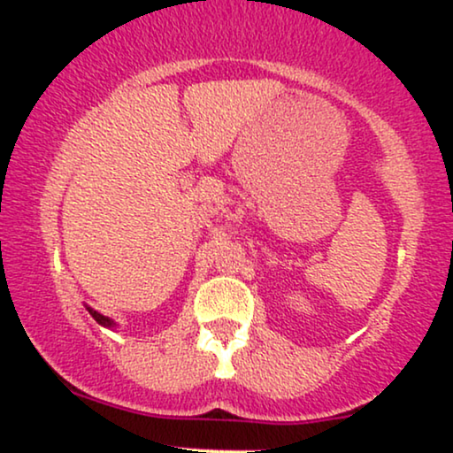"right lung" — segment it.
Masks as SVG:
<instances>
[{
    "mask_svg": "<svg viewBox=\"0 0 453 453\" xmlns=\"http://www.w3.org/2000/svg\"><path fill=\"white\" fill-rule=\"evenodd\" d=\"M87 309H89V313L93 315V319H96L97 324H100V326H104V327H117V324H114V321L111 319V317H106V315L97 313V311H93L91 306H87Z\"/></svg>",
    "mask_w": 453,
    "mask_h": 453,
    "instance_id": "1",
    "label": "right lung"
}]
</instances>
